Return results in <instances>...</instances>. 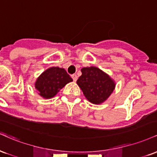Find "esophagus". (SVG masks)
Wrapping results in <instances>:
<instances>
[{
	"label": "esophagus",
	"mask_w": 157,
	"mask_h": 157,
	"mask_svg": "<svg viewBox=\"0 0 157 157\" xmlns=\"http://www.w3.org/2000/svg\"><path fill=\"white\" fill-rule=\"evenodd\" d=\"M71 77H72L73 80L75 81V82H76L77 80V75H71Z\"/></svg>",
	"instance_id": "1"
}]
</instances>
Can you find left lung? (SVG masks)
Masks as SVG:
<instances>
[{
	"label": "left lung",
	"instance_id": "8db88e82",
	"mask_svg": "<svg viewBox=\"0 0 157 157\" xmlns=\"http://www.w3.org/2000/svg\"><path fill=\"white\" fill-rule=\"evenodd\" d=\"M81 71L82 75L77 80V84L86 98L95 105L107 100L115 89V81L96 66L84 67Z\"/></svg>",
	"mask_w": 157,
	"mask_h": 157
}]
</instances>
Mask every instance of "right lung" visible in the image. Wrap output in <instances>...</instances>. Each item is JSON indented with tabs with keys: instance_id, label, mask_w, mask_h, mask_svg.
Instances as JSON below:
<instances>
[{
	"instance_id": "right-lung-1",
	"label": "right lung",
	"mask_w": 157,
	"mask_h": 157,
	"mask_svg": "<svg viewBox=\"0 0 157 157\" xmlns=\"http://www.w3.org/2000/svg\"><path fill=\"white\" fill-rule=\"evenodd\" d=\"M73 81L63 68L50 67L37 77L35 88L37 94L44 99H51L68 82Z\"/></svg>"
}]
</instances>
